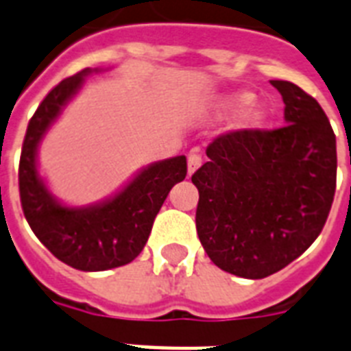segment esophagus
<instances>
[{"instance_id":"34e87169","label":"esophagus","mask_w":351,"mask_h":351,"mask_svg":"<svg viewBox=\"0 0 351 351\" xmlns=\"http://www.w3.org/2000/svg\"><path fill=\"white\" fill-rule=\"evenodd\" d=\"M200 165H202V154L198 151H191L187 154V171H189V175H193Z\"/></svg>"}]
</instances>
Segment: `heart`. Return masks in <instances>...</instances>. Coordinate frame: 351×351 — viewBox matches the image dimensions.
<instances>
[{
	"instance_id": "b5f03b06",
	"label": "heart",
	"mask_w": 351,
	"mask_h": 351,
	"mask_svg": "<svg viewBox=\"0 0 351 351\" xmlns=\"http://www.w3.org/2000/svg\"><path fill=\"white\" fill-rule=\"evenodd\" d=\"M250 104H251L250 95H240L226 101V109H230V111H240V109H244V107H247Z\"/></svg>"
}]
</instances>
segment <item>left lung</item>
Here are the masks:
<instances>
[{"mask_svg":"<svg viewBox=\"0 0 351 351\" xmlns=\"http://www.w3.org/2000/svg\"><path fill=\"white\" fill-rule=\"evenodd\" d=\"M286 123L237 129L209 143L191 176L197 233L213 264L244 278L280 271L321 234L337 184V145L319 101L273 80Z\"/></svg>","mask_w":351,"mask_h":351,"instance_id":"obj_1","label":"left lung"}]
</instances>
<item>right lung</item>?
Here are the masks:
<instances>
[{
  "mask_svg": "<svg viewBox=\"0 0 351 351\" xmlns=\"http://www.w3.org/2000/svg\"><path fill=\"white\" fill-rule=\"evenodd\" d=\"M89 73L84 69L62 80L30 118L19 158V200L30 230L52 255L82 271H104L129 264L140 255L171 187L186 178L187 162L186 156H175L153 164L101 206L87 209L60 206L38 175L36 149Z\"/></svg>",
  "mask_w": 351,
  "mask_h": 351,
  "instance_id": "1",
  "label": "right lung"
}]
</instances>
